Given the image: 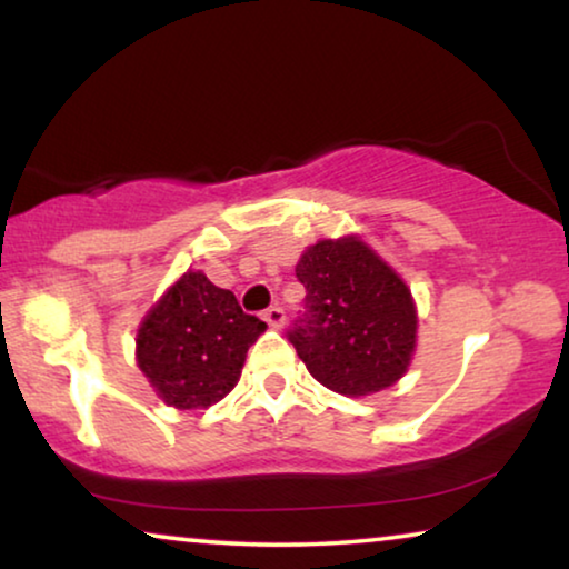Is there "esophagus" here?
I'll return each mask as SVG.
<instances>
[{
	"label": "esophagus",
	"mask_w": 569,
	"mask_h": 569,
	"mask_svg": "<svg viewBox=\"0 0 569 569\" xmlns=\"http://www.w3.org/2000/svg\"><path fill=\"white\" fill-rule=\"evenodd\" d=\"M284 308L282 306H271V308H267L263 310V321H267L271 329H282L284 326Z\"/></svg>",
	"instance_id": "1"
}]
</instances>
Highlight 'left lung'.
I'll use <instances>...</instances> for the list:
<instances>
[{
	"label": "left lung",
	"mask_w": 569,
	"mask_h": 569,
	"mask_svg": "<svg viewBox=\"0 0 569 569\" xmlns=\"http://www.w3.org/2000/svg\"><path fill=\"white\" fill-rule=\"evenodd\" d=\"M306 310L287 331L318 383L368 396L396 383L415 352L409 287L362 240H318L295 267Z\"/></svg>",
	"instance_id": "left-lung-1"
}]
</instances>
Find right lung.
<instances>
[{
  "label": "right lung",
  "mask_w": 569,
  "mask_h": 569,
  "mask_svg": "<svg viewBox=\"0 0 569 569\" xmlns=\"http://www.w3.org/2000/svg\"><path fill=\"white\" fill-rule=\"evenodd\" d=\"M263 329L230 290L189 271L142 321L137 365L170 407L207 409L238 383L248 347Z\"/></svg>",
  "instance_id": "1"
}]
</instances>
